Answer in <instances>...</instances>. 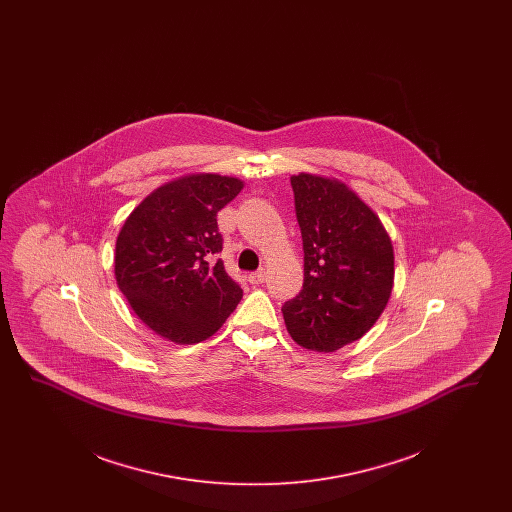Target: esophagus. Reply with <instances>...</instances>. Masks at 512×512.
Segmentation results:
<instances>
[{"label":"esophagus","mask_w":512,"mask_h":512,"mask_svg":"<svg viewBox=\"0 0 512 512\" xmlns=\"http://www.w3.org/2000/svg\"><path fill=\"white\" fill-rule=\"evenodd\" d=\"M247 280H249L251 284H263V282L267 280V272H265V268H259L257 272H251V274L247 276Z\"/></svg>","instance_id":"esophagus-1"}]
</instances>
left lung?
<instances>
[{
  "instance_id": "1",
  "label": "left lung",
  "mask_w": 512,
  "mask_h": 512,
  "mask_svg": "<svg viewBox=\"0 0 512 512\" xmlns=\"http://www.w3.org/2000/svg\"><path fill=\"white\" fill-rule=\"evenodd\" d=\"M292 188L305 278L282 313L293 341L330 353L359 340L384 313L393 245L376 213L340 180L301 172Z\"/></svg>"
}]
</instances>
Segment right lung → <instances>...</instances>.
<instances>
[{"label":"right lung","mask_w":512,"mask_h":512,"mask_svg":"<svg viewBox=\"0 0 512 512\" xmlns=\"http://www.w3.org/2000/svg\"><path fill=\"white\" fill-rule=\"evenodd\" d=\"M244 182L188 174L157 188L124 220L115 278L134 313L174 343L213 336L234 313L242 288L224 270L217 213Z\"/></svg>","instance_id":"obj_1"}]
</instances>
